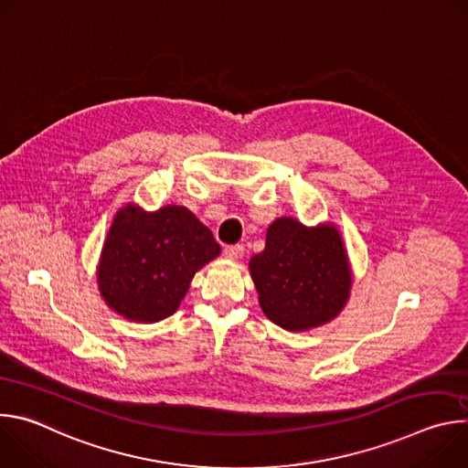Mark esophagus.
<instances>
[{
  "instance_id": "34e87169",
  "label": "esophagus",
  "mask_w": 468,
  "mask_h": 468,
  "mask_svg": "<svg viewBox=\"0 0 468 468\" xmlns=\"http://www.w3.org/2000/svg\"><path fill=\"white\" fill-rule=\"evenodd\" d=\"M224 255H226L229 261H237V259H240V257L244 255V246H240V244L228 246V248L224 250Z\"/></svg>"
}]
</instances>
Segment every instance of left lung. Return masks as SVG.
<instances>
[{
  "label": "left lung",
  "instance_id": "8db88e82",
  "mask_svg": "<svg viewBox=\"0 0 468 468\" xmlns=\"http://www.w3.org/2000/svg\"><path fill=\"white\" fill-rule=\"evenodd\" d=\"M250 274L262 313L289 331L333 320L352 289V269L337 228H307L291 217L269 226L264 250L250 259Z\"/></svg>",
  "mask_w": 468,
  "mask_h": 468
}]
</instances>
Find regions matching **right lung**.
I'll return each instance as SVG.
<instances>
[{
    "label": "right lung",
    "mask_w": 468,
    "mask_h": 468,
    "mask_svg": "<svg viewBox=\"0 0 468 468\" xmlns=\"http://www.w3.org/2000/svg\"><path fill=\"white\" fill-rule=\"evenodd\" d=\"M218 253L211 229L186 207L146 213L127 204L114 215L103 242L98 287L123 318L159 322L176 313L194 274Z\"/></svg>",
    "instance_id": "right-lung-1"
}]
</instances>
